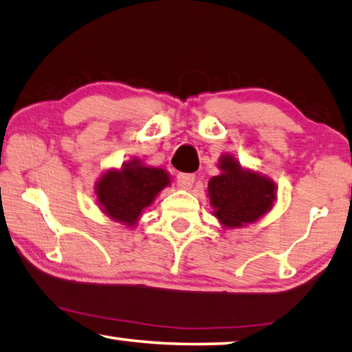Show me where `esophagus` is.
<instances>
[{"label": "esophagus", "instance_id": "1", "mask_svg": "<svg viewBox=\"0 0 352 352\" xmlns=\"http://www.w3.org/2000/svg\"><path fill=\"white\" fill-rule=\"evenodd\" d=\"M176 182L181 188H190L195 182V175H190V173H179L176 176Z\"/></svg>", "mask_w": 352, "mask_h": 352}]
</instances>
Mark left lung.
<instances>
[{"label": "left lung", "instance_id": "obj_1", "mask_svg": "<svg viewBox=\"0 0 352 352\" xmlns=\"http://www.w3.org/2000/svg\"><path fill=\"white\" fill-rule=\"evenodd\" d=\"M222 173L208 184L214 216L226 227H241L263 216L273 206L276 187L258 173L244 171L232 155L219 164Z\"/></svg>", "mask_w": 352, "mask_h": 352}]
</instances>
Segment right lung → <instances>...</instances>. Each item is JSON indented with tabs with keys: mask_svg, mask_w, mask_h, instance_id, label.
Listing matches in <instances>:
<instances>
[{
	"mask_svg": "<svg viewBox=\"0 0 352 352\" xmlns=\"http://www.w3.org/2000/svg\"><path fill=\"white\" fill-rule=\"evenodd\" d=\"M170 184L165 170L142 166L133 160L119 171H108L95 187L101 210L114 221L133 227L144 208Z\"/></svg>",
	"mask_w": 352,
	"mask_h": 352,
	"instance_id": "add662e5",
	"label": "right lung"
}]
</instances>
